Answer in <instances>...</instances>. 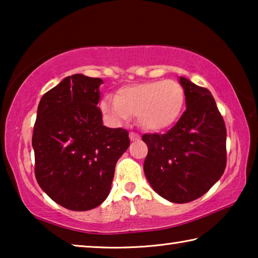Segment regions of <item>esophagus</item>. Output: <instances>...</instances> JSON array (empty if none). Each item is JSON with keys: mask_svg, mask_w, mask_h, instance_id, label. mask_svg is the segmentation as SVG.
Here are the masks:
<instances>
[{"mask_svg": "<svg viewBox=\"0 0 258 258\" xmlns=\"http://www.w3.org/2000/svg\"><path fill=\"white\" fill-rule=\"evenodd\" d=\"M130 139L131 141H137V140L140 139V135L135 132H130Z\"/></svg>", "mask_w": 258, "mask_h": 258, "instance_id": "34e87169", "label": "esophagus"}]
</instances>
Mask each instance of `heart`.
<instances>
[{"label": "heart", "mask_w": 258, "mask_h": 258, "mask_svg": "<svg viewBox=\"0 0 258 258\" xmlns=\"http://www.w3.org/2000/svg\"><path fill=\"white\" fill-rule=\"evenodd\" d=\"M185 102L183 87L175 81H151L124 86L116 98L107 95L100 103L104 115L117 123L137 116L138 123L149 131L172 126L181 116Z\"/></svg>", "instance_id": "obj_1"}]
</instances>
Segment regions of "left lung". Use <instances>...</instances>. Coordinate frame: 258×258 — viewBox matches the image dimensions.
Instances as JSON below:
<instances>
[{
  "label": "left lung",
  "instance_id": "obj_1",
  "mask_svg": "<svg viewBox=\"0 0 258 258\" xmlns=\"http://www.w3.org/2000/svg\"><path fill=\"white\" fill-rule=\"evenodd\" d=\"M186 109L165 134H143L145 174L154 190L172 203L202 197L223 175L226 128L209 90L180 77Z\"/></svg>",
  "mask_w": 258,
  "mask_h": 258
}]
</instances>
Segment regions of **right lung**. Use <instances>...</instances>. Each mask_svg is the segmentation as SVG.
<instances>
[{"mask_svg": "<svg viewBox=\"0 0 258 258\" xmlns=\"http://www.w3.org/2000/svg\"><path fill=\"white\" fill-rule=\"evenodd\" d=\"M101 78L68 76L43 95L32 145L35 177L49 197L71 211H90L110 192L128 132L102 124Z\"/></svg>", "mask_w": 258, "mask_h": 258, "instance_id": "1", "label": "right lung"}]
</instances>
